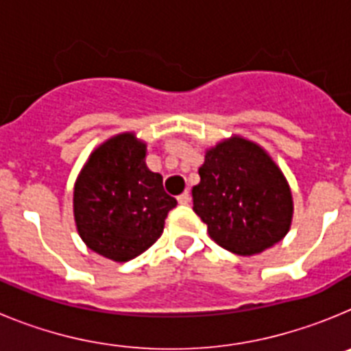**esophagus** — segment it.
Returning <instances> with one entry per match:
<instances>
[{"label":"esophagus","mask_w":351,"mask_h":351,"mask_svg":"<svg viewBox=\"0 0 351 351\" xmlns=\"http://www.w3.org/2000/svg\"><path fill=\"white\" fill-rule=\"evenodd\" d=\"M178 202L182 204V206H186V204H190V193H188V191H184V193L179 195Z\"/></svg>","instance_id":"34e87169"}]
</instances>
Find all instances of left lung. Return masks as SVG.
I'll return each instance as SVG.
<instances>
[{"label": "left lung", "mask_w": 351, "mask_h": 351, "mask_svg": "<svg viewBox=\"0 0 351 351\" xmlns=\"http://www.w3.org/2000/svg\"><path fill=\"white\" fill-rule=\"evenodd\" d=\"M193 210L214 243L235 255L269 250L288 234L293 218L290 184L260 144L232 135L206 149Z\"/></svg>", "instance_id": "8db88e82"}]
</instances>
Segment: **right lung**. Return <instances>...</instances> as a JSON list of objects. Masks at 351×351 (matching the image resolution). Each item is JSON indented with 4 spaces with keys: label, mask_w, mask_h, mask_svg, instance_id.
<instances>
[{
    "label": "right lung",
    "mask_w": 351,
    "mask_h": 351,
    "mask_svg": "<svg viewBox=\"0 0 351 351\" xmlns=\"http://www.w3.org/2000/svg\"><path fill=\"white\" fill-rule=\"evenodd\" d=\"M147 144L117 133L89 154L73 184V218L84 244L112 262H128L153 246L176 207L163 178L145 165Z\"/></svg>",
    "instance_id": "right-lung-1"
}]
</instances>
